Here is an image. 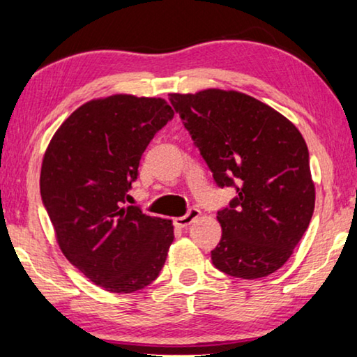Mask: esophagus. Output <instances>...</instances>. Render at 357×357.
<instances>
[{
    "instance_id": "34e87169",
    "label": "esophagus",
    "mask_w": 357,
    "mask_h": 357,
    "mask_svg": "<svg viewBox=\"0 0 357 357\" xmlns=\"http://www.w3.org/2000/svg\"><path fill=\"white\" fill-rule=\"evenodd\" d=\"M199 216H202V211H199L198 208H190L188 213L185 214V216H180V218L175 219V226L183 229V227L190 226V224H192L195 219H198Z\"/></svg>"
}]
</instances>
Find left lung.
Returning a JSON list of instances; mask_svg holds the SVG:
<instances>
[{
  "label": "left lung",
  "mask_w": 357,
  "mask_h": 357,
  "mask_svg": "<svg viewBox=\"0 0 357 357\" xmlns=\"http://www.w3.org/2000/svg\"><path fill=\"white\" fill-rule=\"evenodd\" d=\"M169 100L219 187L237 197L218 211L222 236L213 265L242 280L284 265L315 208L309 149L301 131L270 105L237 91L170 94Z\"/></svg>",
  "instance_id": "8db88e82"
}]
</instances>
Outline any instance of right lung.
<instances>
[{
  "mask_svg": "<svg viewBox=\"0 0 357 357\" xmlns=\"http://www.w3.org/2000/svg\"><path fill=\"white\" fill-rule=\"evenodd\" d=\"M174 110L159 97L115 94L86 102L48 144L40 195L63 255L105 291L149 286L162 270L174 226L123 206L141 155Z\"/></svg>",
  "mask_w": 357,
  "mask_h": 357,
  "instance_id": "obj_1",
  "label": "right lung"
}]
</instances>
